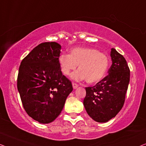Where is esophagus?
I'll return each mask as SVG.
<instances>
[{
    "instance_id": "esophagus-1",
    "label": "esophagus",
    "mask_w": 146,
    "mask_h": 146,
    "mask_svg": "<svg viewBox=\"0 0 146 146\" xmlns=\"http://www.w3.org/2000/svg\"><path fill=\"white\" fill-rule=\"evenodd\" d=\"M72 85H73V87L74 89H77V87H79V85H78V84H77V83H73Z\"/></svg>"
}]
</instances>
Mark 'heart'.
Returning <instances> with one entry per match:
<instances>
[{"instance_id": "obj_1", "label": "heart", "mask_w": 146, "mask_h": 146, "mask_svg": "<svg viewBox=\"0 0 146 146\" xmlns=\"http://www.w3.org/2000/svg\"><path fill=\"white\" fill-rule=\"evenodd\" d=\"M58 61L61 72L69 75L79 65V70L71 75L75 81H86L96 84L102 81L107 73L110 59L104 53L89 48H76L71 50L69 55L61 54Z\"/></svg>"}]
</instances>
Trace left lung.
Returning <instances> with one entry per match:
<instances>
[{
    "label": "left lung",
    "instance_id": "1",
    "mask_svg": "<svg viewBox=\"0 0 146 146\" xmlns=\"http://www.w3.org/2000/svg\"><path fill=\"white\" fill-rule=\"evenodd\" d=\"M110 57L112 65L108 75L93 87L85 88L84 106L97 122H108L120 112L130 82V69L124 57L114 48L111 49Z\"/></svg>",
    "mask_w": 146,
    "mask_h": 146
}]
</instances>
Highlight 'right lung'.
<instances>
[{"instance_id":"1","label":"right lung","mask_w":146,"mask_h":146,"mask_svg":"<svg viewBox=\"0 0 146 146\" xmlns=\"http://www.w3.org/2000/svg\"><path fill=\"white\" fill-rule=\"evenodd\" d=\"M61 49L57 42L42 43L23 59L19 67L17 88L24 108L41 124L55 120L73 91L71 82L61 71Z\"/></svg>"}]
</instances>
